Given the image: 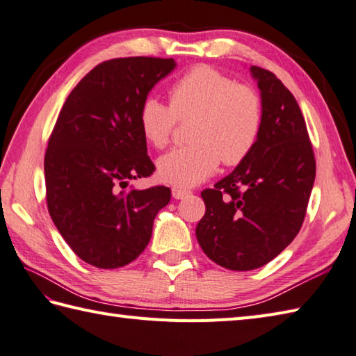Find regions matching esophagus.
<instances>
[{"label":"esophagus","mask_w":356,"mask_h":356,"mask_svg":"<svg viewBox=\"0 0 356 356\" xmlns=\"http://www.w3.org/2000/svg\"><path fill=\"white\" fill-rule=\"evenodd\" d=\"M171 191H172V197L177 199V200L185 199V197H188V195L191 194L188 190H182V188H176V186H174Z\"/></svg>","instance_id":"1"}]
</instances>
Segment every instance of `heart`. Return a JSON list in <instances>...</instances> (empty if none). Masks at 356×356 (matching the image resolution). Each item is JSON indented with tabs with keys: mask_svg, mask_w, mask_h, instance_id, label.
Wrapping results in <instances>:
<instances>
[{
	"mask_svg": "<svg viewBox=\"0 0 356 356\" xmlns=\"http://www.w3.org/2000/svg\"><path fill=\"white\" fill-rule=\"evenodd\" d=\"M195 116L191 145L179 147L157 161V176L176 188L205 182L223 161L243 162L260 138L263 108L252 87L237 84L216 69L195 67L174 82L170 105L147 96L139 107V127L151 145L163 148L170 142L176 119Z\"/></svg>",
	"mask_w": 356,
	"mask_h": 356,
	"instance_id": "1",
	"label": "heart"
}]
</instances>
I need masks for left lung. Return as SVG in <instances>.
Wrapping results in <instances>:
<instances>
[{"label":"left lung","mask_w":356,"mask_h":356,"mask_svg":"<svg viewBox=\"0 0 356 356\" xmlns=\"http://www.w3.org/2000/svg\"><path fill=\"white\" fill-rule=\"evenodd\" d=\"M263 124L254 149L236 170L202 191L205 216L195 236L211 260L252 270L297 237L315 180V156L297 101L274 73L251 67Z\"/></svg>","instance_id":"left-lung-1"}]
</instances>
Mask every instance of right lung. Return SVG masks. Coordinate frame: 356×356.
I'll return each mask as SVG.
<instances>
[{
	"label": "right lung",
	"instance_id": "1",
	"mask_svg": "<svg viewBox=\"0 0 356 356\" xmlns=\"http://www.w3.org/2000/svg\"><path fill=\"white\" fill-rule=\"evenodd\" d=\"M176 63L116 58L101 63L72 90L44 157L47 208L81 260L101 269L131 263L147 248L171 190H128L156 170L139 127V107Z\"/></svg>",
	"mask_w": 356,
	"mask_h": 356
}]
</instances>
